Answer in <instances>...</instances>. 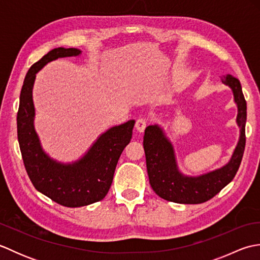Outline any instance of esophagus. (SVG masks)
<instances>
[{
	"label": "esophagus",
	"instance_id": "1",
	"mask_svg": "<svg viewBox=\"0 0 260 260\" xmlns=\"http://www.w3.org/2000/svg\"><path fill=\"white\" fill-rule=\"evenodd\" d=\"M146 125H147V120L145 118H139L136 120V124H135V127L136 129L139 132H144V129L146 128Z\"/></svg>",
	"mask_w": 260,
	"mask_h": 260
}]
</instances>
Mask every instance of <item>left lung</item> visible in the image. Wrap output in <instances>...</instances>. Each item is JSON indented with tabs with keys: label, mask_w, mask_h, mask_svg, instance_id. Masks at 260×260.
Masks as SVG:
<instances>
[{
	"label": "left lung",
	"mask_w": 260,
	"mask_h": 260,
	"mask_svg": "<svg viewBox=\"0 0 260 260\" xmlns=\"http://www.w3.org/2000/svg\"><path fill=\"white\" fill-rule=\"evenodd\" d=\"M221 80L234 92L235 103L238 108L237 124L240 128L238 144L230 161L222 168L199 176L182 174L176 163L173 145L164 134L163 129L158 125L146 127L143 145L148 179L154 192L164 200L183 204L206 202L218 194L233 181L240 167L246 145L247 104L238 79L227 75Z\"/></svg>",
	"instance_id": "obj_1"
}]
</instances>
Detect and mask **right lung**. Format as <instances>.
<instances>
[{"instance_id": "obj_1", "label": "right lung", "mask_w": 260, "mask_h": 260, "mask_svg": "<svg viewBox=\"0 0 260 260\" xmlns=\"http://www.w3.org/2000/svg\"><path fill=\"white\" fill-rule=\"evenodd\" d=\"M76 48H56L33 63L21 89L18 110V140L26 173L36 189L68 208L84 207L103 200L112 185L116 165L133 134L135 120L110 127L98 137L84 156L74 163H60L43 151L33 125L32 89L36 74L58 58L76 57Z\"/></svg>"}]
</instances>
